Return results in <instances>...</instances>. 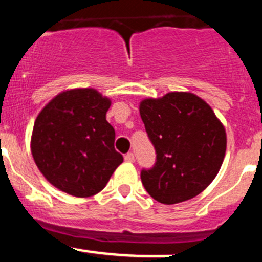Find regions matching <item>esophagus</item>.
I'll return each mask as SVG.
<instances>
[{
  "instance_id": "obj_1",
  "label": "esophagus",
  "mask_w": 262,
  "mask_h": 262,
  "mask_svg": "<svg viewBox=\"0 0 262 262\" xmlns=\"http://www.w3.org/2000/svg\"><path fill=\"white\" fill-rule=\"evenodd\" d=\"M124 159H125L126 162H133L134 160H136V157H134L133 152H129V154L125 155V157H124Z\"/></svg>"
}]
</instances>
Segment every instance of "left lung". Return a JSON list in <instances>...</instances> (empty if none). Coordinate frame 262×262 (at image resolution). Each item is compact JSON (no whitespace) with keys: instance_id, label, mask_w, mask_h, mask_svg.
<instances>
[{"instance_id":"1","label":"left lung","mask_w":262,"mask_h":262,"mask_svg":"<svg viewBox=\"0 0 262 262\" xmlns=\"http://www.w3.org/2000/svg\"><path fill=\"white\" fill-rule=\"evenodd\" d=\"M156 151L141 179L148 194L165 205L193 199L215 179L227 149V134L212 108L193 93L170 92L139 106Z\"/></svg>"}]
</instances>
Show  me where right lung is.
I'll use <instances>...</instances> for the list:
<instances>
[{
	"label": "right lung",
	"mask_w": 262,
	"mask_h": 262,
	"mask_svg": "<svg viewBox=\"0 0 262 262\" xmlns=\"http://www.w3.org/2000/svg\"><path fill=\"white\" fill-rule=\"evenodd\" d=\"M111 101L92 88L56 96L37 116L32 155L46 179L75 197L105 188L123 156L114 147L115 130L106 120Z\"/></svg>",
	"instance_id": "obj_1"
}]
</instances>
